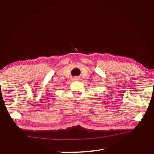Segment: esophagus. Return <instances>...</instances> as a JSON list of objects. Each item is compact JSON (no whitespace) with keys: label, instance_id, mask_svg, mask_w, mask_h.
I'll use <instances>...</instances> for the list:
<instances>
[{"label":"esophagus","instance_id":"esophagus-1","mask_svg":"<svg viewBox=\"0 0 154 154\" xmlns=\"http://www.w3.org/2000/svg\"><path fill=\"white\" fill-rule=\"evenodd\" d=\"M81 79V78L79 77H75L74 78H73V80L74 81H79V80H80Z\"/></svg>","mask_w":154,"mask_h":154}]
</instances>
